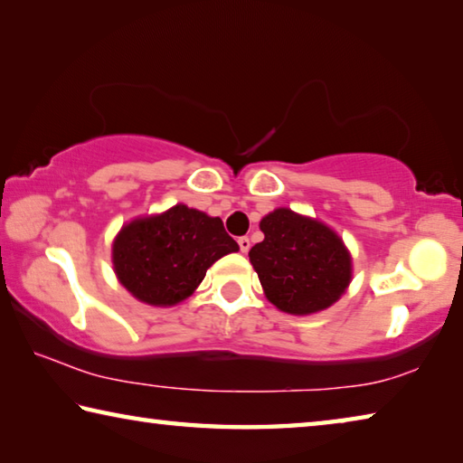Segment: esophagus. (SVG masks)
<instances>
[{
    "label": "esophagus",
    "instance_id": "1",
    "mask_svg": "<svg viewBox=\"0 0 463 463\" xmlns=\"http://www.w3.org/2000/svg\"><path fill=\"white\" fill-rule=\"evenodd\" d=\"M239 247H241L242 253H247V250L250 249V241H249V237H239Z\"/></svg>",
    "mask_w": 463,
    "mask_h": 463
}]
</instances>
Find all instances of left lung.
Here are the masks:
<instances>
[{"label": "left lung", "mask_w": 463, "mask_h": 463, "mask_svg": "<svg viewBox=\"0 0 463 463\" xmlns=\"http://www.w3.org/2000/svg\"><path fill=\"white\" fill-rule=\"evenodd\" d=\"M265 239L249 250L265 296L289 315H310L339 300L351 279V257L341 239L288 208L261 221Z\"/></svg>", "instance_id": "obj_1"}]
</instances>
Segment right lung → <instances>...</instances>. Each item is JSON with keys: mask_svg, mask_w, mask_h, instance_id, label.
<instances>
[{"mask_svg": "<svg viewBox=\"0 0 463 463\" xmlns=\"http://www.w3.org/2000/svg\"><path fill=\"white\" fill-rule=\"evenodd\" d=\"M239 250L221 218L177 203L165 214L140 218L114 242V268L122 286L153 307H171L190 296L206 269Z\"/></svg>", "mask_w": 463, "mask_h": 463, "instance_id": "right-lung-1", "label": "right lung"}]
</instances>
